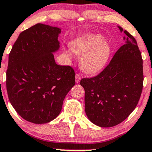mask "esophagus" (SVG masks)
Segmentation results:
<instances>
[{"label": "esophagus", "instance_id": "34e87169", "mask_svg": "<svg viewBox=\"0 0 152 152\" xmlns=\"http://www.w3.org/2000/svg\"><path fill=\"white\" fill-rule=\"evenodd\" d=\"M81 79V75L80 74H76L75 75V81L77 83H78L80 82V80Z\"/></svg>", "mask_w": 152, "mask_h": 152}]
</instances>
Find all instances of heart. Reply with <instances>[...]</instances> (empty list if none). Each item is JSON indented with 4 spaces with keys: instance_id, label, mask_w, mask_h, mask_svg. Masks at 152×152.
Returning <instances> with one entry per match:
<instances>
[{
    "instance_id": "b5f03b06",
    "label": "heart",
    "mask_w": 152,
    "mask_h": 152,
    "mask_svg": "<svg viewBox=\"0 0 152 152\" xmlns=\"http://www.w3.org/2000/svg\"><path fill=\"white\" fill-rule=\"evenodd\" d=\"M104 41L101 34L85 35L72 43V49L78 55H83L80 60V67L88 74L99 72L105 66L110 56L111 46ZM68 56H72V50H66Z\"/></svg>"
}]
</instances>
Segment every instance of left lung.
I'll list each match as a JSON object with an SVG mask.
<instances>
[{"mask_svg": "<svg viewBox=\"0 0 152 152\" xmlns=\"http://www.w3.org/2000/svg\"><path fill=\"white\" fill-rule=\"evenodd\" d=\"M120 31L123 29L119 27ZM122 45L104 69L95 77L81 79L86 113L102 128L121 123L134 110L143 89V59L134 37L128 31Z\"/></svg>", "mask_w": 152, "mask_h": 152, "instance_id": "left-lung-1", "label": "left lung"}]
</instances>
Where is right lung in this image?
<instances>
[{
  "mask_svg": "<svg viewBox=\"0 0 152 152\" xmlns=\"http://www.w3.org/2000/svg\"><path fill=\"white\" fill-rule=\"evenodd\" d=\"M61 29L36 24L20 33L9 53L6 90L9 102L22 118L35 124L54 120L75 84L71 66L55 62Z\"/></svg>",
  "mask_w": 152,
  "mask_h": 152,
  "instance_id": "add662e5",
  "label": "right lung"
}]
</instances>
